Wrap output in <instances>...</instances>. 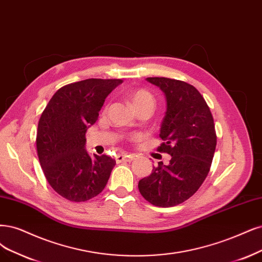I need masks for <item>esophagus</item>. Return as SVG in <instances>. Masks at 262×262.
<instances>
[{"mask_svg":"<svg viewBox=\"0 0 262 262\" xmlns=\"http://www.w3.org/2000/svg\"><path fill=\"white\" fill-rule=\"evenodd\" d=\"M133 160V156H130V154H120V156H118L115 158V161L116 163H122V162H130Z\"/></svg>","mask_w":262,"mask_h":262,"instance_id":"esophagus-1","label":"esophagus"}]
</instances>
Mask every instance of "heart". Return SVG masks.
I'll use <instances>...</instances> for the list:
<instances>
[{
    "mask_svg": "<svg viewBox=\"0 0 262 262\" xmlns=\"http://www.w3.org/2000/svg\"><path fill=\"white\" fill-rule=\"evenodd\" d=\"M129 100L132 102V104L134 105V108L138 110L142 106H154V97L152 96L151 93H149L146 90H136L129 94Z\"/></svg>",
    "mask_w": 262,
    "mask_h": 262,
    "instance_id": "obj_1",
    "label": "heart"
}]
</instances>
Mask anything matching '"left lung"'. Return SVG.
I'll return each instance as SVG.
<instances>
[{"mask_svg": "<svg viewBox=\"0 0 262 262\" xmlns=\"http://www.w3.org/2000/svg\"><path fill=\"white\" fill-rule=\"evenodd\" d=\"M165 95L166 112L158 148L171 157L160 162L151 175L138 183L141 195L159 207L181 204L199 190L207 177L216 149L214 119L200 92L186 82L167 77H148Z\"/></svg>", "mask_w": 262, "mask_h": 262, "instance_id": "8db88e82", "label": "left lung"}]
</instances>
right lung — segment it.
I'll list each match as a JSON object with an SVG mask.
<instances>
[{"instance_id": "add662e5", "label": "right lung", "mask_w": 262, "mask_h": 262, "mask_svg": "<svg viewBox=\"0 0 262 262\" xmlns=\"http://www.w3.org/2000/svg\"><path fill=\"white\" fill-rule=\"evenodd\" d=\"M122 80L89 79L58 90L37 125L38 161L51 187L72 202L89 201L104 189L115 160L91 157L85 134L98 120L104 100Z\"/></svg>"}]
</instances>
